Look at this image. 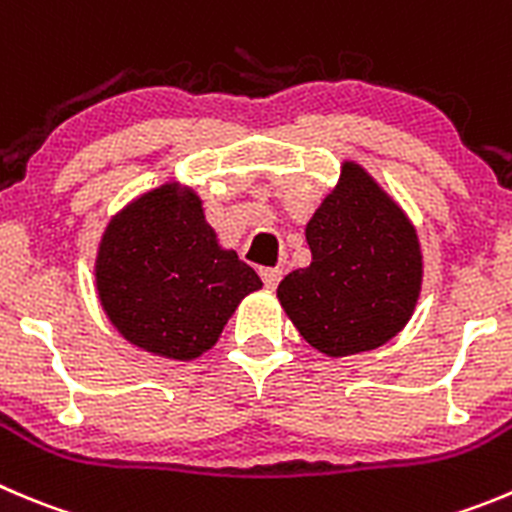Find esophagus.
<instances>
[{
	"mask_svg": "<svg viewBox=\"0 0 512 512\" xmlns=\"http://www.w3.org/2000/svg\"><path fill=\"white\" fill-rule=\"evenodd\" d=\"M260 278H262V283H265L267 290H275L278 288L280 278H283V270H280V267H262Z\"/></svg>",
	"mask_w": 512,
	"mask_h": 512,
	"instance_id": "1",
	"label": "esophagus"
}]
</instances>
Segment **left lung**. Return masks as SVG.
Returning a JSON list of instances; mask_svg holds the SVG:
<instances>
[{
  "label": "left lung",
  "instance_id": "8db88e82",
  "mask_svg": "<svg viewBox=\"0 0 512 512\" xmlns=\"http://www.w3.org/2000/svg\"><path fill=\"white\" fill-rule=\"evenodd\" d=\"M308 267L278 285L300 336L331 358L374 351L407 326L424 280L417 227L356 161L305 224Z\"/></svg>",
  "mask_w": 512,
  "mask_h": 512
}]
</instances>
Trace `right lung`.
<instances>
[{
	"instance_id": "obj_1",
	"label": "right lung",
	"mask_w": 512,
	"mask_h": 512,
	"mask_svg": "<svg viewBox=\"0 0 512 512\" xmlns=\"http://www.w3.org/2000/svg\"><path fill=\"white\" fill-rule=\"evenodd\" d=\"M262 280L224 250L202 197L166 181L111 217L95 252V290L108 321L131 346L194 361Z\"/></svg>"
}]
</instances>
